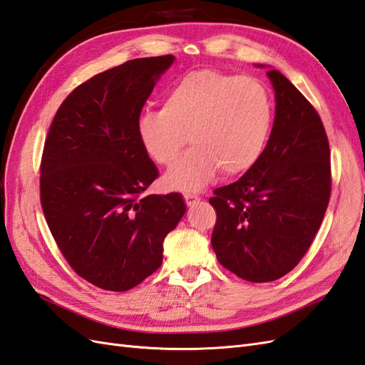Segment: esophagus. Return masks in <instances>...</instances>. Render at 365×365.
<instances>
[{
    "instance_id": "34e87169",
    "label": "esophagus",
    "mask_w": 365,
    "mask_h": 365,
    "mask_svg": "<svg viewBox=\"0 0 365 365\" xmlns=\"http://www.w3.org/2000/svg\"><path fill=\"white\" fill-rule=\"evenodd\" d=\"M183 199H185V202H186V205H194L195 202H199L200 200V197L195 192H185L183 194Z\"/></svg>"
}]
</instances>
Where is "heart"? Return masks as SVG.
<instances>
[{
	"instance_id": "b5f03b06",
	"label": "heart",
	"mask_w": 365,
	"mask_h": 365,
	"mask_svg": "<svg viewBox=\"0 0 365 365\" xmlns=\"http://www.w3.org/2000/svg\"><path fill=\"white\" fill-rule=\"evenodd\" d=\"M273 117L272 96L259 80L199 69L166 91L162 109L145 110L137 130L146 154L163 166L175 162L190 138L192 146L165 180L171 188L199 190L219 170L250 171L265 151Z\"/></svg>"
}]
</instances>
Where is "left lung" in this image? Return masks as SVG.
<instances>
[{
  "label": "left lung",
  "instance_id": "left-lung-1",
  "mask_svg": "<svg viewBox=\"0 0 365 365\" xmlns=\"http://www.w3.org/2000/svg\"><path fill=\"white\" fill-rule=\"evenodd\" d=\"M276 117L259 162L214 190L211 245L220 265L248 282H272L301 262L331 192L330 145L317 110L276 69L267 72Z\"/></svg>",
  "mask_w": 365,
  "mask_h": 365
}]
</instances>
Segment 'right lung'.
I'll return each mask as SVG.
<instances>
[{"instance_id":"1","label":"right lung","mask_w":365,"mask_h":365,"mask_svg":"<svg viewBox=\"0 0 365 365\" xmlns=\"http://www.w3.org/2000/svg\"><path fill=\"white\" fill-rule=\"evenodd\" d=\"M173 55L129 60L64 98L46 137L40 200L46 222L80 277L128 292L160 268L163 240L186 211L179 192L143 195L158 171L138 118Z\"/></svg>"}]
</instances>
